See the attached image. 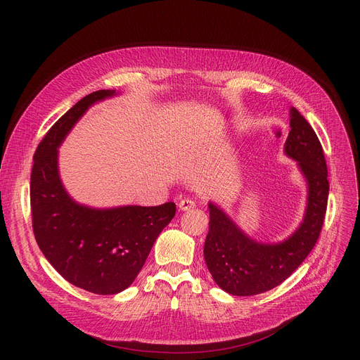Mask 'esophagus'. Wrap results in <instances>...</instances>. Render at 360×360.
I'll list each match as a JSON object with an SVG mask.
<instances>
[{
  "instance_id": "esophagus-1",
  "label": "esophagus",
  "mask_w": 360,
  "mask_h": 360,
  "mask_svg": "<svg viewBox=\"0 0 360 360\" xmlns=\"http://www.w3.org/2000/svg\"><path fill=\"white\" fill-rule=\"evenodd\" d=\"M195 205H197V202H195L194 200H190V198H184V200H181V201H179V204H178L179 210H182V212L191 210V209H194Z\"/></svg>"
}]
</instances>
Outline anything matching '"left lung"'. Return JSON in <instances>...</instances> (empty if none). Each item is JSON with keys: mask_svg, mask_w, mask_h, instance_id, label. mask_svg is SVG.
<instances>
[{"mask_svg": "<svg viewBox=\"0 0 360 360\" xmlns=\"http://www.w3.org/2000/svg\"><path fill=\"white\" fill-rule=\"evenodd\" d=\"M286 155L297 160L308 182V207L299 229L280 243H259L245 235L219 207L209 204V235L204 258L217 286L235 296H252L281 285L309 255L323 229L328 201V172L314 128L290 110Z\"/></svg>", "mask_w": 360, "mask_h": 360, "instance_id": "1", "label": "left lung"}]
</instances>
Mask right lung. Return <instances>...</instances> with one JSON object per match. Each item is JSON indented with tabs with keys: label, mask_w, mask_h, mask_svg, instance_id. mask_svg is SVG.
<instances>
[{
	"label": "right lung",
	"mask_w": 360,
	"mask_h": 360,
	"mask_svg": "<svg viewBox=\"0 0 360 360\" xmlns=\"http://www.w3.org/2000/svg\"><path fill=\"white\" fill-rule=\"evenodd\" d=\"M113 93L93 91L65 112L37 146L30 175L32 228L37 245L68 283L96 295L120 293L134 281L176 212L172 201L94 210L75 204L63 188L56 147L91 103Z\"/></svg>",
	"instance_id": "add662e5"
}]
</instances>
